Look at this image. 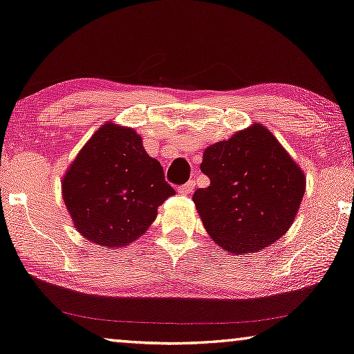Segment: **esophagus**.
<instances>
[{
	"mask_svg": "<svg viewBox=\"0 0 354 354\" xmlns=\"http://www.w3.org/2000/svg\"><path fill=\"white\" fill-rule=\"evenodd\" d=\"M194 187H196V183L191 179V181H187L186 184H183V186H179L178 192L179 194H191L194 191Z\"/></svg>",
	"mask_w": 354,
	"mask_h": 354,
	"instance_id": "obj_1",
	"label": "esophagus"
}]
</instances>
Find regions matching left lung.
<instances>
[{
	"mask_svg": "<svg viewBox=\"0 0 354 354\" xmlns=\"http://www.w3.org/2000/svg\"><path fill=\"white\" fill-rule=\"evenodd\" d=\"M201 170L210 186L192 201L208 236L227 252L263 250L293 225L306 178L266 127L253 123L212 144Z\"/></svg>",
	"mask_w": 354,
	"mask_h": 354,
	"instance_id": "obj_1",
	"label": "left lung"
}]
</instances>
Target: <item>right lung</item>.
<instances>
[{
  "mask_svg": "<svg viewBox=\"0 0 354 354\" xmlns=\"http://www.w3.org/2000/svg\"><path fill=\"white\" fill-rule=\"evenodd\" d=\"M173 194L141 136L115 123L89 138L62 178V197L77 231L104 248L141 237Z\"/></svg>",
  "mask_w": 354,
  "mask_h": 354,
  "instance_id": "add662e5",
  "label": "right lung"
}]
</instances>
